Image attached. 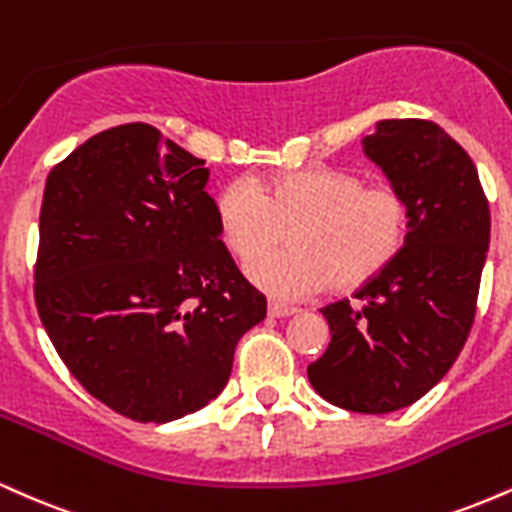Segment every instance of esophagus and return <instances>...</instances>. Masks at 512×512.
Masks as SVG:
<instances>
[{
  "label": "esophagus",
  "instance_id": "34e87169",
  "mask_svg": "<svg viewBox=\"0 0 512 512\" xmlns=\"http://www.w3.org/2000/svg\"><path fill=\"white\" fill-rule=\"evenodd\" d=\"M267 313H269V317H289V315L296 313V308H291V305H281V303L269 301Z\"/></svg>",
  "mask_w": 512,
  "mask_h": 512
}]
</instances>
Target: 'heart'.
I'll return each mask as SVG.
<instances>
[{
  "mask_svg": "<svg viewBox=\"0 0 512 512\" xmlns=\"http://www.w3.org/2000/svg\"><path fill=\"white\" fill-rule=\"evenodd\" d=\"M216 228L240 264L293 250L250 269L269 296L298 301L330 286L354 291L397 260L409 236V199L392 182H363L332 166L228 182L216 195Z\"/></svg>",
  "mask_w": 512,
  "mask_h": 512,
  "instance_id": "1",
  "label": "heart"
}]
</instances>
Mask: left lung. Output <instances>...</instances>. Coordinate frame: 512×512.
Returning <instances> with one entry per match:
<instances>
[{
  "label": "left lung",
  "instance_id": "8db88e82",
  "mask_svg": "<svg viewBox=\"0 0 512 512\" xmlns=\"http://www.w3.org/2000/svg\"><path fill=\"white\" fill-rule=\"evenodd\" d=\"M363 149L407 195L409 236L354 301L320 310L332 342L308 378L334 407L387 414L424 397L460 356L477 315L491 214L474 161L436 122L383 120Z\"/></svg>",
  "mask_w": 512,
  "mask_h": 512
}]
</instances>
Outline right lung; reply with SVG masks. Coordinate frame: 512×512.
<instances>
[{
  "instance_id": "add662e5",
  "label": "right lung",
  "mask_w": 512,
  "mask_h": 512,
  "mask_svg": "<svg viewBox=\"0 0 512 512\" xmlns=\"http://www.w3.org/2000/svg\"><path fill=\"white\" fill-rule=\"evenodd\" d=\"M202 158L129 122L50 170L33 293L52 346L105 407L166 424L223 390L267 298L219 240Z\"/></svg>"
}]
</instances>
